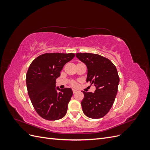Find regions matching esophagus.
<instances>
[{
	"label": "esophagus",
	"mask_w": 150,
	"mask_h": 150,
	"mask_svg": "<svg viewBox=\"0 0 150 150\" xmlns=\"http://www.w3.org/2000/svg\"><path fill=\"white\" fill-rule=\"evenodd\" d=\"M76 92L77 91L76 89H72V93H73V94H75Z\"/></svg>",
	"instance_id": "34e87169"
}]
</instances>
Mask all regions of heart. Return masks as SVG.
Masks as SVG:
<instances>
[{"instance_id":"b5f03b06","label":"heart","mask_w":150,"mask_h":150,"mask_svg":"<svg viewBox=\"0 0 150 150\" xmlns=\"http://www.w3.org/2000/svg\"><path fill=\"white\" fill-rule=\"evenodd\" d=\"M71 85L72 86H75L76 85V83L74 82V81H72V82H71Z\"/></svg>"}]
</instances>
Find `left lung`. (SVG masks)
Masks as SVG:
<instances>
[{"label": "left lung", "mask_w": 150, "mask_h": 150, "mask_svg": "<svg viewBox=\"0 0 150 150\" xmlns=\"http://www.w3.org/2000/svg\"><path fill=\"white\" fill-rule=\"evenodd\" d=\"M76 56L87 66L86 81L96 88L93 93L83 91L84 96L81 104L83 112L90 118H101L115 100L120 82L116 67L110 59L99 54L76 53Z\"/></svg>", "instance_id": "1"}]
</instances>
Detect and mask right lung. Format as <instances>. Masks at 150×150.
Segmentation results:
<instances>
[{"instance_id":"right-lung-1","label":"right lung","mask_w":150,"mask_h":150,"mask_svg":"<svg viewBox=\"0 0 150 150\" xmlns=\"http://www.w3.org/2000/svg\"><path fill=\"white\" fill-rule=\"evenodd\" d=\"M74 53H46L36 57L29 67L26 84L32 104L42 118L54 121L62 118L72 96L71 88H56V79Z\"/></svg>"}]
</instances>
